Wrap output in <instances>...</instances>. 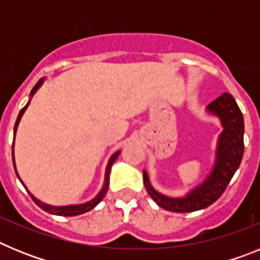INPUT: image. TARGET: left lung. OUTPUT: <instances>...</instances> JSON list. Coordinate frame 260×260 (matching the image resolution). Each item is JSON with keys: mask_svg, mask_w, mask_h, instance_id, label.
Masks as SVG:
<instances>
[{"mask_svg": "<svg viewBox=\"0 0 260 260\" xmlns=\"http://www.w3.org/2000/svg\"><path fill=\"white\" fill-rule=\"evenodd\" d=\"M206 110L211 116L220 119L222 132L217 138L212 169L198 186L192 187L183 197H168L158 192L151 185L148 173L143 171V182L147 192L164 210L172 212H194L207 208L221 197L242 161L245 123L233 96L228 92L222 93L208 104Z\"/></svg>", "mask_w": 260, "mask_h": 260, "instance_id": "1", "label": "left lung"}]
</instances>
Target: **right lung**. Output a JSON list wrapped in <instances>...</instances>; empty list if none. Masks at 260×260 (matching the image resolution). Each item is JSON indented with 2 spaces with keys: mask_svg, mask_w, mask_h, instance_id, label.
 Masks as SVG:
<instances>
[{
  "mask_svg": "<svg viewBox=\"0 0 260 260\" xmlns=\"http://www.w3.org/2000/svg\"><path fill=\"white\" fill-rule=\"evenodd\" d=\"M45 78H41L40 80H39L38 83L35 84V87L32 88L31 93H29V100L28 103L26 104V107H23L22 109H20L19 114H18V118H17V122H15V126H14V141H15V134H17V130H18V125H19L20 122V118H22L23 113L26 112V109L28 108L29 103H31V99L32 96L35 95L36 91H38L39 88H40L41 86H43V83H44ZM119 152L121 151H117V152H114L113 155L110 156V158L108 160V164H107V168H105V174H104V183H103V187L102 190L99 191V194L96 195L95 198L91 199V201L86 202V203H80V204H69V206H52V204H47L44 203V202L39 201L38 198H36L35 195H32L31 192L28 191V189H27V186L23 183V181L20 180L19 174H18V171H17V167H15V158H14V142H13V164H14V169H15V173H17L18 178H19V181L22 182V185L26 187V190L28 191V194L31 195V198L34 199V202H35L36 204H38L39 207L41 208V210H44L45 212L48 213H53V215H57V216H78V215H82V213H86L88 212V211H91L92 208H95L96 206H98L100 202L103 201V198L105 197V194H107L108 191V186H109V174H110V169H112V165H113V162L116 161L117 157H118Z\"/></svg>",
  "mask_w": 260,
  "mask_h": 260,
  "instance_id": "add662e5",
  "label": "right lung"
}]
</instances>
